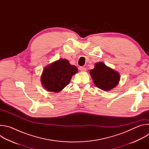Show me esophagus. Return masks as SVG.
<instances>
[{"instance_id": "34e87169", "label": "esophagus", "mask_w": 149, "mask_h": 149, "mask_svg": "<svg viewBox=\"0 0 149 149\" xmlns=\"http://www.w3.org/2000/svg\"><path fill=\"white\" fill-rule=\"evenodd\" d=\"M79 70H80V71H81V72H86V70H87V69L85 68V67H81L80 68H79Z\"/></svg>"}]
</instances>
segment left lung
I'll return each mask as SVG.
<instances>
[{
	"instance_id": "left-lung-1",
	"label": "left lung",
	"mask_w": 149,
	"mask_h": 149,
	"mask_svg": "<svg viewBox=\"0 0 149 149\" xmlns=\"http://www.w3.org/2000/svg\"><path fill=\"white\" fill-rule=\"evenodd\" d=\"M90 74L95 86L105 91L116 87L120 80V75L117 71L101 62L95 63L94 68L90 70Z\"/></svg>"
}]
</instances>
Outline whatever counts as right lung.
Returning <instances> with one entry per match:
<instances>
[{
  "instance_id": "right-lung-1",
  "label": "right lung",
  "mask_w": 149,
  "mask_h": 149,
  "mask_svg": "<svg viewBox=\"0 0 149 149\" xmlns=\"http://www.w3.org/2000/svg\"><path fill=\"white\" fill-rule=\"evenodd\" d=\"M77 72V68L67 59H59L44 68L40 76L41 84L47 91L57 93L68 86Z\"/></svg>"
}]
</instances>
